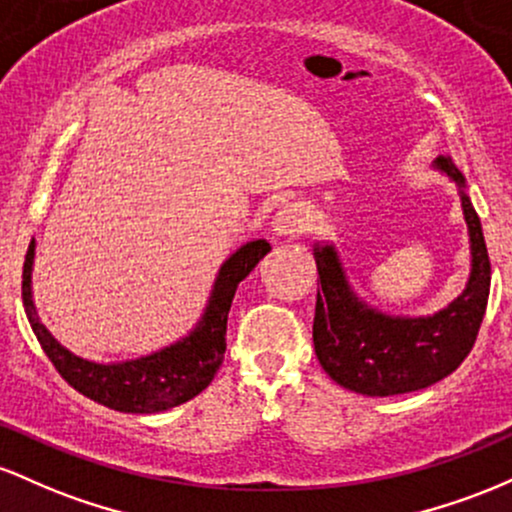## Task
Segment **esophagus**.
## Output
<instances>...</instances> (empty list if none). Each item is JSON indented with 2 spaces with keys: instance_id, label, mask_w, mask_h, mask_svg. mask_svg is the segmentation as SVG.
Returning <instances> with one entry per match:
<instances>
[{
  "instance_id": "1",
  "label": "esophagus",
  "mask_w": 512,
  "mask_h": 512,
  "mask_svg": "<svg viewBox=\"0 0 512 512\" xmlns=\"http://www.w3.org/2000/svg\"><path fill=\"white\" fill-rule=\"evenodd\" d=\"M308 228V211L303 204H286L274 219V233L284 238H296Z\"/></svg>"
}]
</instances>
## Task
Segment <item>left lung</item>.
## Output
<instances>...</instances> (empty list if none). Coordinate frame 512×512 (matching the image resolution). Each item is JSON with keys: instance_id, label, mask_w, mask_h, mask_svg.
Returning a JSON list of instances; mask_svg holds the SVG:
<instances>
[{"instance_id": "left-lung-1", "label": "left lung", "mask_w": 512, "mask_h": 512, "mask_svg": "<svg viewBox=\"0 0 512 512\" xmlns=\"http://www.w3.org/2000/svg\"><path fill=\"white\" fill-rule=\"evenodd\" d=\"M436 166L464 187L450 156ZM464 219L472 240V276L455 303L433 317H390L354 296L332 245L315 248L320 274L313 344L325 373L346 390L370 397L404 395L438 383L469 356L484 320L491 289V260L479 214L462 192Z\"/></svg>"}]
</instances>
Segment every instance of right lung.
<instances>
[{
  "label": "right lung",
  "instance_id": "right-lung-1",
  "mask_svg": "<svg viewBox=\"0 0 512 512\" xmlns=\"http://www.w3.org/2000/svg\"><path fill=\"white\" fill-rule=\"evenodd\" d=\"M33 250L35 245L31 240L26 262H23L21 298L35 337L57 373L76 392L103 407L125 411V414H154V411L178 407L187 399L197 397L214 380L216 370L223 363V354H226L228 310H231L238 284L272 248L267 240H252L223 262L207 313L190 337L158 351V354L137 358V361L113 363V366L74 356L40 325L31 298Z\"/></svg>",
  "mask_w": 512,
  "mask_h": 512
}]
</instances>
